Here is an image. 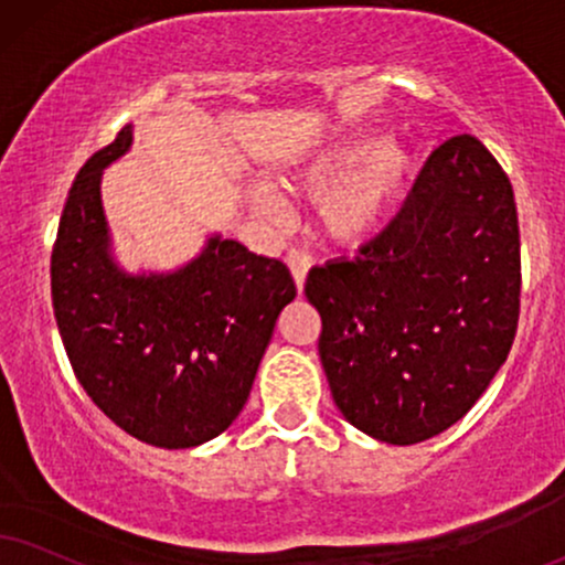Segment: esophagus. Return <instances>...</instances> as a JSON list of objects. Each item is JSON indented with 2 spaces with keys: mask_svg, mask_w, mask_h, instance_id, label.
I'll return each instance as SVG.
<instances>
[{
  "mask_svg": "<svg viewBox=\"0 0 565 565\" xmlns=\"http://www.w3.org/2000/svg\"><path fill=\"white\" fill-rule=\"evenodd\" d=\"M285 262H288L290 271H294L296 288H298V294H301L303 282H306V275H309V267H311V256L306 254V250H301V248H290L288 254H285Z\"/></svg>",
  "mask_w": 565,
  "mask_h": 565,
  "instance_id": "34e87169",
  "label": "esophagus"
}]
</instances>
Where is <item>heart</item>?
<instances>
[{"label":"heart","instance_id":"1","mask_svg":"<svg viewBox=\"0 0 565 565\" xmlns=\"http://www.w3.org/2000/svg\"><path fill=\"white\" fill-rule=\"evenodd\" d=\"M416 151L408 143L387 141L382 134H353L338 141L290 175L298 193L321 199L319 222L338 243H356L385 225L414 175ZM256 212L280 217L282 201L267 185L248 193Z\"/></svg>","mask_w":565,"mask_h":565}]
</instances>
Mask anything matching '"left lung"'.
<instances>
[{
	"mask_svg": "<svg viewBox=\"0 0 565 565\" xmlns=\"http://www.w3.org/2000/svg\"><path fill=\"white\" fill-rule=\"evenodd\" d=\"M519 248L511 180L463 134L431 151L377 238L311 269L303 290L345 422L414 445L466 416L516 338Z\"/></svg>",
	"mask_w": 565,
	"mask_h": 565,
	"instance_id": "1",
	"label": "left lung"
}]
</instances>
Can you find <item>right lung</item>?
Instances as JSON below:
<instances>
[{
  "label": "right lung",
  "mask_w": 565,
  "mask_h": 565,
  "mask_svg": "<svg viewBox=\"0 0 565 565\" xmlns=\"http://www.w3.org/2000/svg\"><path fill=\"white\" fill-rule=\"evenodd\" d=\"M134 143L125 125L81 167L52 250V303L88 398L157 448H196L246 406L296 282L277 259L209 235L172 271H128L113 250L102 175Z\"/></svg>",
  "instance_id": "add662e5"
}]
</instances>
